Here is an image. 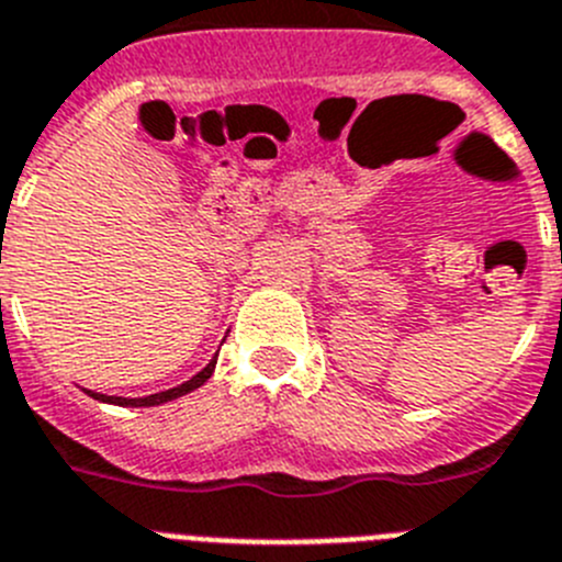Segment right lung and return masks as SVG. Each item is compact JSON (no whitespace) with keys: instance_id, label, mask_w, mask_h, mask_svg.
Instances as JSON below:
<instances>
[{"instance_id":"obj_1","label":"right lung","mask_w":562,"mask_h":562,"mask_svg":"<svg viewBox=\"0 0 562 562\" xmlns=\"http://www.w3.org/2000/svg\"><path fill=\"white\" fill-rule=\"evenodd\" d=\"M215 361H218V358H212V361L206 363L204 369H201L199 375L190 378V381L181 383V386L168 389V392H159V394H148V397H109V394L89 392V389H86V394H89V397H94V401H100V403H114V406H131V408H136V406H159V403L176 401V397H181V394H187V392H193V389L204 386L206 378H210L212 369H215Z\"/></svg>"}]
</instances>
